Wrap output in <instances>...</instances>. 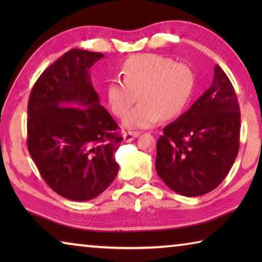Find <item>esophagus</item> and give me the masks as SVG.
Here are the masks:
<instances>
[{
  "mask_svg": "<svg viewBox=\"0 0 262 262\" xmlns=\"http://www.w3.org/2000/svg\"><path fill=\"white\" fill-rule=\"evenodd\" d=\"M139 135H140L139 132H126L123 133L122 137H123V141L127 142V143H129V142L134 141Z\"/></svg>",
  "mask_w": 262,
  "mask_h": 262,
  "instance_id": "obj_1",
  "label": "esophagus"
}]
</instances>
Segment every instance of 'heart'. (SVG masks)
Here are the masks:
<instances>
[{
    "label": "heart",
    "instance_id": "heart-1",
    "mask_svg": "<svg viewBox=\"0 0 262 262\" xmlns=\"http://www.w3.org/2000/svg\"><path fill=\"white\" fill-rule=\"evenodd\" d=\"M121 79H112L106 97L112 112L122 117L139 96V105L123 118L128 129H143L159 119L178 118L192 98L195 76L192 68L159 54H140L123 62Z\"/></svg>",
    "mask_w": 262,
    "mask_h": 262
}]
</instances>
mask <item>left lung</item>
<instances>
[{
	"label": "left lung",
	"mask_w": 262,
	"mask_h": 262,
	"mask_svg": "<svg viewBox=\"0 0 262 262\" xmlns=\"http://www.w3.org/2000/svg\"><path fill=\"white\" fill-rule=\"evenodd\" d=\"M241 111L234 89L220 66L210 88L164 127L157 141L156 171L176 193L199 196L215 189L236 161Z\"/></svg>",
	"instance_id": "1"
}]
</instances>
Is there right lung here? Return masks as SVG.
<instances>
[{"label":"right lung","mask_w":262,"mask_h":262,"mask_svg":"<svg viewBox=\"0 0 262 262\" xmlns=\"http://www.w3.org/2000/svg\"><path fill=\"white\" fill-rule=\"evenodd\" d=\"M101 57L70 50L40 75L29 98V152L46 184L73 201L98 196L119 171L113 156L122 136L89 73Z\"/></svg>","instance_id":"1"}]
</instances>
